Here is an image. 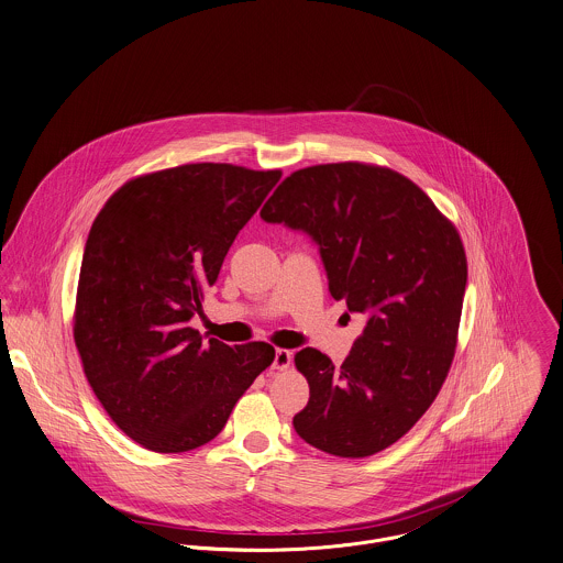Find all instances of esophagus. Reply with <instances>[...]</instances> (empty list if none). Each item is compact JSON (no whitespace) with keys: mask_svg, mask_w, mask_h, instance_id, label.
Instances as JSON below:
<instances>
[{"mask_svg":"<svg viewBox=\"0 0 563 563\" xmlns=\"http://www.w3.org/2000/svg\"><path fill=\"white\" fill-rule=\"evenodd\" d=\"M292 363V353L286 349H277L273 358V369H288Z\"/></svg>","mask_w":563,"mask_h":563,"instance_id":"1","label":"esophagus"}]
</instances>
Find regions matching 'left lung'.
<instances>
[{"label":"left lung","mask_w":563,"mask_h":563,"mask_svg":"<svg viewBox=\"0 0 563 563\" xmlns=\"http://www.w3.org/2000/svg\"><path fill=\"white\" fill-rule=\"evenodd\" d=\"M260 217L307 232L331 297L367 318L340 367L316 349L297 353L309 385L297 434L340 459L387 450L430 409L456 355L466 288L456 225L407 176L358 161L292 172Z\"/></svg>","instance_id":"obj_1"}]
</instances>
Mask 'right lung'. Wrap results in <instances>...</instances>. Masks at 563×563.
I'll list each match as a JSON object with an SVG mask.
<instances>
[{"label":"right lung","instance_id":"1","mask_svg":"<svg viewBox=\"0 0 563 563\" xmlns=\"http://www.w3.org/2000/svg\"><path fill=\"white\" fill-rule=\"evenodd\" d=\"M282 169L187 163L126 180L97 214L81 260L73 338L111 421L158 454L212 441L264 372L266 342H202L189 327L223 257Z\"/></svg>","mask_w":563,"mask_h":563}]
</instances>
